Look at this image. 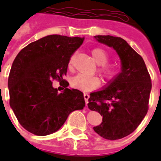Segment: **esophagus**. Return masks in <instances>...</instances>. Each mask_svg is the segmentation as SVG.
<instances>
[{
  "label": "esophagus",
  "instance_id": "obj_1",
  "mask_svg": "<svg viewBox=\"0 0 161 161\" xmlns=\"http://www.w3.org/2000/svg\"><path fill=\"white\" fill-rule=\"evenodd\" d=\"M84 98H85V103H86V105L88 104V100H89V94L87 93H84Z\"/></svg>",
  "mask_w": 161,
  "mask_h": 161
}]
</instances>
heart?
I'll return each mask as SVG.
<instances>
[{
    "instance_id": "obj_1",
    "label": "heart",
    "mask_w": 161,
    "mask_h": 161,
    "mask_svg": "<svg viewBox=\"0 0 161 161\" xmlns=\"http://www.w3.org/2000/svg\"><path fill=\"white\" fill-rule=\"evenodd\" d=\"M92 55L99 64L98 72L107 82L113 81L117 78L119 69L114 64H109V55L106 50L102 47H95L92 50ZM71 68V63L69 64ZM71 85L75 89L82 91H92L97 89L101 85V80L98 76H88L83 74H78L71 79Z\"/></svg>"
}]
</instances>
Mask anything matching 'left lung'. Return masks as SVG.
I'll list each match as a JSON object with an SVG mask.
<instances>
[{"label":"left lung","instance_id":"obj_1","mask_svg":"<svg viewBox=\"0 0 161 161\" xmlns=\"http://www.w3.org/2000/svg\"><path fill=\"white\" fill-rule=\"evenodd\" d=\"M111 47L122 62V72L103 90L90 93L88 107L102 116L93 130L109 140L122 139L136 130L148 110L152 80L141 55L119 37L95 36Z\"/></svg>","mask_w":161,"mask_h":161}]
</instances>
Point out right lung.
Here are the masks:
<instances>
[{
    "label": "right lung",
    "mask_w": 161,
    "mask_h": 161,
    "mask_svg": "<svg viewBox=\"0 0 161 161\" xmlns=\"http://www.w3.org/2000/svg\"><path fill=\"white\" fill-rule=\"evenodd\" d=\"M84 38L52 35L28 44L18 54L8 80L9 105L23 128L36 136L57 131L68 115L85 106L82 92L68 89L64 79ZM54 79L65 88L58 94Z\"/></svg>",
    "instance_id": "obj_1"
}]
</instances>
